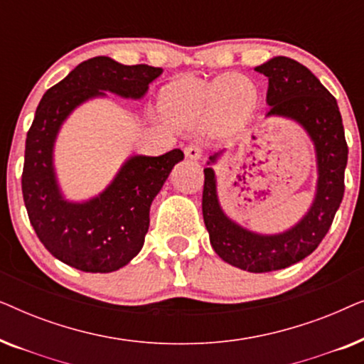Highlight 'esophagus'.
<instances>
[{
  "instance_id": "esophagus-1",
  "label": "esophagus",
  "mask_w": 364,
  "mask_h": 364,
  "mask_svg": "<svg viewBox=\"0 0 364 364\" xmlns=\"http://www.w3.org/2000/svg\"><path fill=\"white\" fill-rule=\"evenodd\" d=\"M186 157L192 159V161H198L202 157V147L198 144H191V146L186 147Z\"/></svg>"
}]
</instances>
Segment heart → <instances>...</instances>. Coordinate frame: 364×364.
I'll list each match as a JSON object with an SVG mask.
<instances>
[{
  "instance_id": "obj_1",
  "label": "heart",
  "mask_w": 364,
  "mask_h": 364,
  "mask_svg": "<svg viewBox=\"0 0 364 364\" xmlns=\"http://www.w3.org/2000/svg\"><path fill=\"white\" fill-rule=\"evenodd\" d=\"M255 99L253 84L233 74L212 82L182 79L164 92L166 107L186 124H207L215 119L222 124H233L250 111Z\"/></svg>"
}]
</instances>
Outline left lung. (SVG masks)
Masks as SVG:
<instances>
[{
    "label": "left lung",
    "mask_w": 364,
    "mask_h": 364,
    "mask_svg": "<svg viewBox=\"0 0 364 364\" xmlns=\"http://www.w3.org/2000/svg\"><path fill=\"white\" fill-rule=\"evenodd\" d=\"M268 77L267 116L296 121L310 136L316 152V193L310 210L296 225L275 235L247 230L222 210L212 164L203 168V222L213 250L223 262L252 273L282 270L310 255L330 230L345 193L348 146L336 99L310 69L295 59L277 56L255 68Z\"/></svg>",
    "instance_id": "1"
}]
</instances>
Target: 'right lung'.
<instances>
[{
	"label": "right lung",
	"mask_w": 364,
	"mask_h": 364,
	"mask_svg": "<svg viewBox=\"0 0 364 364\" xmlns=\"http://www.w3.org/2000/svg\"><path fill=\"white\" fill-rule=\"evenodd\" d=\"M162 74L147 64L124 66L97 56L48 89L28 131L21 177L29 222L46 250L66 265L91 273L116 272L141 252L151 203L168 173L183 159L181 149L159 157H129L114 181L86 202H69L54 172V142L74 109L112 92L141 99Z\"/></svg>",
	"instance_id": "add662e5"
}]
</instances>
